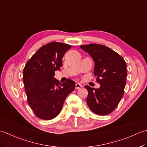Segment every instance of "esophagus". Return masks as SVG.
Masks as SVG:
<instances>
[{"instance_id": "1", "label": "esophagus", "mask_w": 147, "mask_h": 147, "mask_svg": "<svg viewBox=\"0 0 147 147\" xmlns=\"http://www.w3.org/2000/svg\"><path fill=\"white\" fill-rule=\"evenodd\" d=\"M82 85L80 84H79V83H77L76 84V89H80L82 88Z\"/></svg>"}]
</instances>
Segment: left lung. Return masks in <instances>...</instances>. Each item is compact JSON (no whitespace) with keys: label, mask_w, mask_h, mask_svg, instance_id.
I'll use <instances>...</instances> for the list:
<instances>
[{"label":"left lung","mask_w":147,"mask_h":147,"mask_svg":"<svg viewBox=\"0 0 147 147\" xmlns=\"http://www.w3.org/2000/svg\"><path fill=\"white\" fill-rule=\"evenodd\" d=\"M94 61V74L100 84L99 89L85 86L88 91L87 104L92 112L106 115L112 113L124 95L126 84V63L118 53L103 45L90 44L80 46Z\"/></svg>","instance_id":"left-lung-1"}]
</instances>
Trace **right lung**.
Wrapping results in <instances>:
<instances>
[{"label":"right lung","instance_id":"add662e5","mask_svg":"<svg viewBox=\"0 0 147 147\" xmlns=\"http://www.w3.org/2000/svg\"><path fill=\"white\" fill-rule=\"evenodd\" d=\"M71 47L58 42L44 45L26 63L23 80L28 103L35 115L43 120H51L58 115L67 96L76 87L68 79L59 83L54 76L62 67V58Z\"/></svg>","mask_w":147,"mask_h":147}]
</instances>
